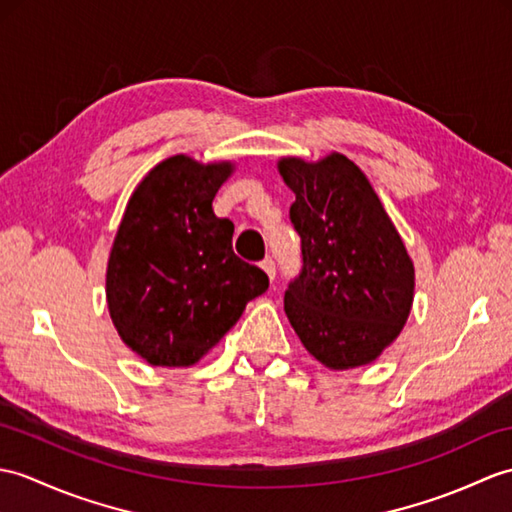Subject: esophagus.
I'll return each mask as SVG.
<instances>
[{"mask_svg": "<svg viewBox=\"0 0 512 512\" xmlns=\"http://www.w3.org/2000/svg\"><path fill=\"white\" fill-rule=\"evenodd\" d=\"M261 268H264V272H266V275H268L270 279H275V275H277V266H275V261H272L270 257L261 261Z\"/></svg>", "mask_w": 512, "mask_h": 512, "instance_id": "obj_1", "label": "esophagus"}]
</instances>
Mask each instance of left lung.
<instances>
[{"label": "left lung", "mask_w": 512, "mask_h": 512, "mask_svg": "<svg viewBox=\"0 0 512 512\" xmlns=\"http://www.w3.org/2000/svg\"><path fill=\"white\" fill-rule=\"evenodd\" d=\"M296 200L301 272L283 310L303 347L334 371L371 364L399 336L414 299V266L364 172L344 154L279 161Z\"/></svg>", "instance_id": "1"}]
</instances>
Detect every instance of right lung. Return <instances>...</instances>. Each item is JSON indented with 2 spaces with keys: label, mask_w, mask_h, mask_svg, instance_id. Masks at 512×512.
<instances>
[{
  "label": "right lung",
  "mask_w": 512,
  "mask_h": 512,
  "mask_svg": "<svg viewBox=\"0 0 512 512\" xmlns=\"http://www.w3.org/2000/svg\"><path fill=\"white\" fill-rule=\"evenodd\" d=\"M233 163L161 161L130 196L106 268L117 334L152 366H192L268 290L233 253V222L211 202Z\"/></svg>",
  "instance_id": "right-lung-1"
}]
</instances>
